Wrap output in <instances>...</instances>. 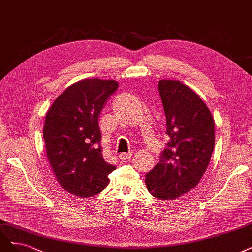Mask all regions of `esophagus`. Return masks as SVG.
Listing matches in <instances>:
<instances>
[{"label": "esophagus", "instance_id": "1", "mask_svg": "<svg viewBox=\"0 0 252 252\" xmlns=\"http://www.w3.org/2000/svg\"><path fill=\"white\" fill-rule=\"evenodd\" d=\"M132 156V153L131 152H128V153H121L120 155H119V158H120V159H122V160H126V159H128V158H130Z\"/></svg>", "mask_w": 252, "mask_h": 252}]
</instances>
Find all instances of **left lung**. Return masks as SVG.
<instances>
[{"mask_svg":"<svg viewBox=\"0 0 252 252\" xmlns=\"http://www.w3.org/2000/svg\"><path fill=\"white\" fill-rule=\"evenodd\" d=\"M158 92L170 141L145 182L153 197L175 200L192 190L206 171L215 146V122L200 97L180 81L160 80Z\"/></svg>","mask_w":252,"mask_h":252,"instance_id":"left-lung-1","label":"left lung"}]
</instances>
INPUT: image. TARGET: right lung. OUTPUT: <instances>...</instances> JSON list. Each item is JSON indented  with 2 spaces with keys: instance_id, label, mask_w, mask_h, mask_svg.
Here are the masks:
<instances>
[{
  "instance_id": "1",
  "label": "right lung",
  "mask_w": 252,
  "mask_h": 252,
  "mask_svg": "<svg viewBox=\"0 0 252 252\" xmlns=\"http://www.w3.org/2000/svg\"><path fill=\"white\" fill-rule=\"evenodd\" d=\"M98 78L72 84L52 104L43 125L51 168L59 185L80 198L101 193L116 169L102 155L99 116L118 89Z\"/></svg>"
}]
</instances>
